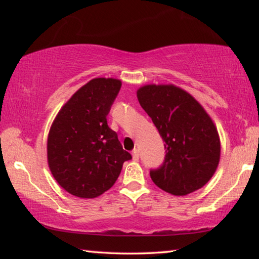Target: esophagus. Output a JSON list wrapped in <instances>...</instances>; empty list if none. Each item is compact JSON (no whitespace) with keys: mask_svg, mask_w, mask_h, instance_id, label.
I'll return each instance as SVG.
<instances>
[{"mask_svg":"<svg viewBox=\"0 0 259 259\" xmlns=\"http://www.w3.org/2000/svg\"><path fill=\"white\" fill-rule=\"evenodd\" d=\"M133 159H134V161L139 160V153H138V150H136V148L133 151Z\"/></svg>","mask_w":259,"mask_h":259,"instance_id":"34e87169","label":"esophagus"}]
</instances>
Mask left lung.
<instances>
[{
    "label": "left lung",
    "instance_id": "obj_1",
    "mask_svg": "<svg viewBox=\"0 0 259 259\" xmlns=\"http://www.w3.org/2000/svg\"><path fill=\"white\" fill-rule=\"evenodd\" d=\"M137 98L164 142V161L150 171L152 181L179 196L204 186L221 157L218 131L207 112L190 94L172 84L144 85Z\"/></svg>",
    "mask_w": 259,
    "mask_h": 259
}]
</instances>
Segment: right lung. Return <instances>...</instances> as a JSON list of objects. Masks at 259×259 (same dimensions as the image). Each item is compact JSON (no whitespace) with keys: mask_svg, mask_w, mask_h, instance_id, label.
Masks as SVG:
<instances>
[{"mask_svg":"<svg viewBox=\"0 0 259 259\" xmlns=\"http://www.w3.org/2000/svg\"><path fill=\"white\" fill-rule=\"evenodd\" d=\"M116 78H94L64 105L48 136V163L57 183L82 199L109 190L131 159L106 116L121 89Z\"/></svg>","mask_w":259,"mask_h":259,"instance_id":"1","label":"right lung"}]
</instances>
